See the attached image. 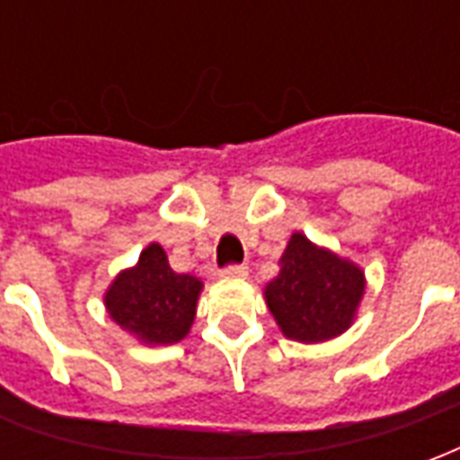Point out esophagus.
Returning a JSON list of instances; mask_svg holds the SVG:
<instances>
[{
	"instance_id": "esophagus-1",
	"label": "esophagus",
	"mask_w": 460,
	"mask_h": 460,
	"mask_svg": "<svg viewBox=\"0 0 460 460\" xmlns=\"http://www.w3.org/2000/svg\"><path fill=\"white\" fill-rule=\"evenodd\" d=\"M246 273H249L246 263H234V266H226L221 270V279H246Z\"/></svg>"
}]
</instances>
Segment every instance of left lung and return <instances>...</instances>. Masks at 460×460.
<instances>
[{
    "label": "left lung",
    "instance_id": "left-lung-1",
    "mask_svg": "<svg viewBox=\"0 0 460 460\" xmlns=\"http://www.w3.org/2000/svg\"><path fill=\"white\" fill-rule=\"evenodd\" d=\"M365 296V273L352 261L293 234L280 256V273L266 286V305L280 332L298 342L342 335Z\"/></svg>",
    "mask_w": 460,
    "mask_h": 460
}]
</instances>
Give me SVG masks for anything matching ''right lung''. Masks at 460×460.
<instances>
[{
    "label": "right lung",
    "instance_id": "obj_1",
    "mask_svg": "<svg viewBox=\"0 0 460 460\" xmlns=\"http://www.w3.org/2000/svg\"><path fill=\"white\" fill-rule=\"evenodd\" d=\"M204 288L197 276L174 273L160 243L142 251L105 293V308L125 332L145 345H172L190 332Z\"/></svg>",
    "mask_w": 460,
    "mask_h": 460
}]
</instances>
